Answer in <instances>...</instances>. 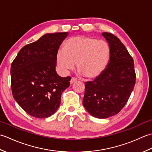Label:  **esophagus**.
Wrapping results in <instances>:
<instances>
[{"mask_svg":"<svg viewBox=\"0 0 152 152\" xmlns=\"http://www.w3.org/2000/svg\"><path fill=\"white\" fill-rule=\"evenodd\" d=\"M76 80H77V79L76 78H71V80H70V84H72L73 83H74V82H76Z\"/></svg>","mask_w":152,"mask_h":152,"instance_id":"obj_1","label":"esophagus"}]
</instances>
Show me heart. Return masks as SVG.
<instances>
[{
  "instance_id": "b5f03b06",
  "label": "heart",
  "mask_w": 152,
  "mask_h": 152,
  "mask_svg": "<svg viewBox=\"0 0 152 152\" xmlns=\"http://www.w3.org/2000/svg\"><path fill=\"white\" fill-rule=\"evenodd\" d=\"M110 48L104 40L77 36L71 38L57 52V63L64 72L73 70L77 63L80 74L86 78H95L104 72L107 66Z\"/></svg>"
}]
</instances>
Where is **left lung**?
<instances>
[{"label": "left lung", "mask_w": 152, "mask_h": 152, "mask_svg": "<svg viewBox=\"0 0 152 152\" xmlns=\"http://www.w3.org/2000/svg\"><path fill=\"white\" fill-rule=\"evenodd\" d=\"M110 48L105 70L91 82L85 83L83 105L95 118L104 119L117 114L127 103L136 81L134 61L120 40L103 33Z\"/></svg>", "instance_id": "8db88e82"}]
</instances>
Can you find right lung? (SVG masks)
<instances>
[{
  "label": "right lung",
  "mask_w": 152,
  "mask_h": 152,
  "mask_svg": "<svg viewBox=\"0 0 152 152\" xmlns=\"http://www.w3.org/2000/svg\"><path fill=\"white\" fill-rule=\"evenodd\" d=\"M68 33H49L23 47L11 65V87L15 101L33 117L53 115L62 93L70 86V76L56 70L57 52Z\"/></svg>",
  "instance_id": "right-lung-1"
}]
</instances>
